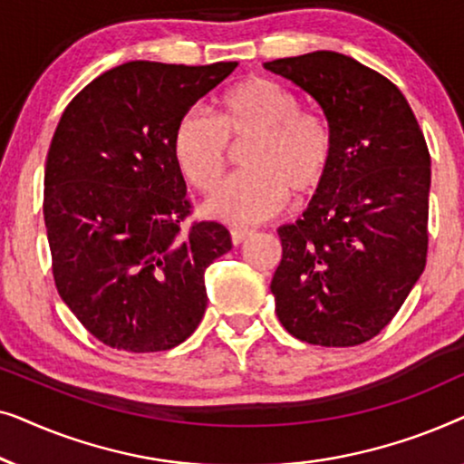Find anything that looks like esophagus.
<instances>
[{
  "mask_svg": "<svg viewBox=\"0 0 464 464\" xmlns=\"http://www.w3.org/2000/svg\"><path fill=\"white\" fill-rule=\"evenodd\" d=\"M251 230H245V227H232L230 230V238H232V243L234 245H240V243H245L246 238L251 237Z\"/></svg>",
  "mask_w": 464,
  "mask_h": 464,
  "instance_id": "obj_1",
  "label": "esophagus"
}]
</instances>
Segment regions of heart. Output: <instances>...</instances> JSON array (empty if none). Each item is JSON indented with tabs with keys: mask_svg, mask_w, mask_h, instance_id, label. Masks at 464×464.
Instances as JSON below:
<instances>
[{
	"mask_svg": "<svg viewBox=\"0 0 464 464\" xmlns=\"http://www.w3.org/2000/svg\"><path fill=\"white\" fill-rule=\"evenodd\" d=\"M245 145L243 173L227 179L207 202V213L227 224H257L325 186L334 164V130L325 116L300 110V99L262 75L221 94L218 120L188 111L173 130V156L198 189L218 188L230 145Z\"/></svg>",
	"mask_w": 464,
	"mask_h": 464,
	"instance_id": "obj_1",
	"label": "heart"
}]
</instances>
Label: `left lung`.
<instances>
[{
    "mask_svg": "<svg viewBox=\"0 0 464 464\" xmlns=\"http://www.w3.org/2000/svg\"><path fill=\"white\" fill-rule=\"evenodd\" d=\"M264 67L306 91L334 130L325 186L302 219L278 227V321L308 344H363L392 321L427 264V141L401 91L351 56L316 50Z\"/></svg>",
    "mask_w": 464,
    "mask_h": 464,
    "instance_id": "8db88e82",
    "label": "left lung"
}]
</instances>
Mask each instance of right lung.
I'll return each instance as SVG.
<instances>
[{"label": "right lung", "instance_id": "right-lung-1", "mask_svg": "<svg viewBox=\"0 0 464 464\" xmlns=\"http://www.w3.org/2000/svg\"><path fill=\"white\" fill-rule=\"evenodd\" d=\"M238 63L130 61L75 94L44 175L59 295L103 344L169 351L207 308L205 270L232 249L218 221H192L173 130Z\"/></svg>", "mask_w": 464, "mask_h": 464}]
</instances>
